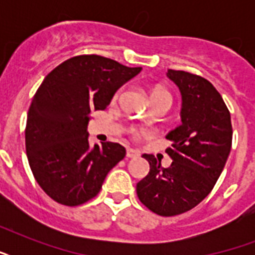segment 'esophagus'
Masks as SVG:
<instances>
[{"instance_id":"esophagus-1","label":"esophagus","mask_w":255,"mask_h":255,"mask_svg":"<svg viewBox=\"0 0 255 255\" xmlns=\"http://www.w3.org/2000/svg\"><path fill=\"white\" fill-rule=\"evenodd\" d=\"M140 153L139 151H136V149H132V148H127V157L128 159H136V157H139Z\"/></svg>"}]
</instances>
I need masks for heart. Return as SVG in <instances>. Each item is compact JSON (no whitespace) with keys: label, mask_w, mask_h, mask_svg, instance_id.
<instances>
[{"label":"heart","mask_w":255,"mask_h":255,"mask_svg":"<svg viewBox=\"0 0 255 255\" xmlns=\"http://www.w3.org/2000/svg\"><path fill=\"white\" fill-rule=\"evenodd\" d=\"M120 95V91L116 92L115 99H118V96ZM152 100H163L165 103H168L170 106L172 104V96L168 91L165 90H156L153 94H152ZM131 133L133 137H140V136L144 133L143 128H131Z\"/></svg>","instance_id":"1"}]
</instances>
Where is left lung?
<instances>
[{"mask_svg":"<svg viewBox=\"0 0 255 255\" xmlns=\"http://www.w3.org/2000/svg\"><path fill=\"white\" fill-rule=\"evenodd\" d=\"M182 98L181 124L167 135L170 167L144 153L149 173L137 182L136 193L153 213L169 217L193 209L210 193L232 148L230 112L220 92L205 78L168 70Z\"/></svg>","mask_w":255,"mask_h":255,"instance_id":"8db88e82","label":"left lung"}]
</instances>
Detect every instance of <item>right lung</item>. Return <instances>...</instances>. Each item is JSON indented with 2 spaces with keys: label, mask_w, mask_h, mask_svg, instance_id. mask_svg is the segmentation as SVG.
Masks as SVG:
<instances>
[{
  "label": "right lung",
  "mask_w": 255,
  "mask_h": 255,
  "mask_svg": "<svg viewBox=\"0 0 255 255\" xmlns=\"http://www.w3.org/2000/svg\"><path fill=\"white\" fill-rule=\"evenodd\" d=\"M141 67L100 55H78L57 66L35 92L27 112L26 153L45 193L78 206L99 193L107 173L126 156L119 143H88L90 112L104 110Z\"/></svg>",
  "instance_id": "right-lung-1"
}]
</instances>
